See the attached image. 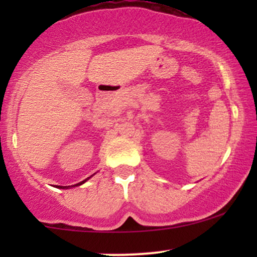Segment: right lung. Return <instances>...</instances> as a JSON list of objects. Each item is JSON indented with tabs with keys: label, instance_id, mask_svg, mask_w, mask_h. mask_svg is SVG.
<instances>
[{
	"label": "right lung",
	"instance_id": "right-lung-1",
	"mask_svg": "<svg viewBox=\"0 0 257 257\" xmlns=\"http://www.w3.org/2000/svg\"><path fill=\"white\" fill-rule=\"evenodd\" d=\"M93 176V175H91ZM91 176H89V178H87L85 180H83V181H81V182H78V184H76V185H72V186H57L58 188H63V190H67V188H71V187H77V186H81V185H83L85 181H87V180H89Z\"/></svg>",
	"mask_w": 257,
	"mask_h": 257
}]
</instances>
